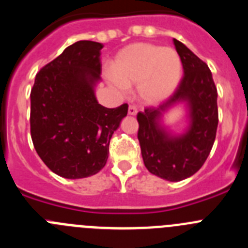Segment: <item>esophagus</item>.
Masks as SVG:
<instances>
[{
	"mask_svg": "<svg viewBox=\"0 0 248 248\" xmlns=\"http://www.w3.org/2000/svg\"><path fill=\"white\" fill-rule=\"evenodd\" d=\"M128 113L130 114V115H137V113H138V109H137V107H135V105H129V108H128Z\"/></svg>",
	"mask_w": 248,
	"mask_h": 248,
	"instance_id": "1",
	"label": "esophagus"
}]
</instances>
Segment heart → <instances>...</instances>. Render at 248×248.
Wrapping results in <instances>:
<instances>
[{
    "label": "heart",
    "mask_w": 248,
    "mask_h": 248,
    "mask_svg": "<svg viewBox=\"0 0 248 248\" xmlns=\"http://www.w3.org/2000/svg\"><path fill=\"white\" fill-rule=\"evenodd\" d=\"M181 71L180 57L171 48L133 43L114 57L107 79L122 92L138 83L139 97L149 104H157L174 93Z\"/></svg>",
    "instance_id": "heart-1"
}]
</instances>
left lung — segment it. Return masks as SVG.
<instances>
[{
	"label": "left lung",
	"instance_id": "left-lung-1",
	"mask_svg": "<svg viewBox=\"0 0 248 248\" xmlns=\"http://www.w3.org/2000/svg\"><path fill=\"white\" fill-rule=\"evenodd\" d=\"M174 45L184 77L163 105L138 113V139L144 164L151 174L181 181L200 170L214 145L218 124L217 89L207 64L180 41L174 38ZM183 101L189 107L190 126L184 135L171 136L159 125V115Z\"/></svg>",
	"mask_w": 248,
	"mask_h": 248
}]
</instances>
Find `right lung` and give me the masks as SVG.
<instances>
[{
  "mask_svg": "<svg viewBox=\"0 0 248 248\" xmlns=\"http://www.w3.org/2000/svg\"><path fill=\"white\" fill-rule=\"evenodd\" d=\"M102 43L78 41L37 73L31 91V137L37 154L59 176L82 179L107 164L111 135L128 104L105 108L100 79Z\"/></svg>",
  "mask_w": 248,
  "mask_h": 248,
  "instance_id": "obj_1",
  "label": "right lung"
}]
</instances>
